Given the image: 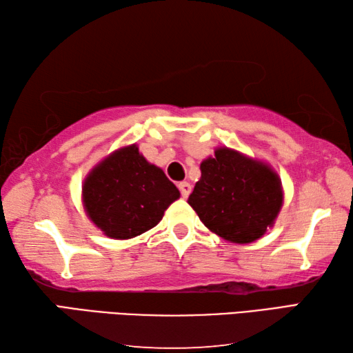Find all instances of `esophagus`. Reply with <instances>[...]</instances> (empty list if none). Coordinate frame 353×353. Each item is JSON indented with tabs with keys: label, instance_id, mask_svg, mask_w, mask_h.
I'll return each mask as SVG.
<instances>
[{
	"label": "esophagus",
	"instance_id": "34e87169",
	"mask_svg": "<svg viewBox=\"0 0 353 353\" xmlns=\"http://www.w3.org/2000/svg\"><path fill=\"white\" fill-rule=\"evenodd\" d=\"M178 189H179V192H181V195L184 196V198H187L190 195V192H192V185H190V183H187V181H181L178 184Z\"/></svg>",
	"mask_w": 353,
	"mask_h": 353
}]
</instances>
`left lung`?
<instances>
[{
  "label": "left lung",
  "instance_id": "left-lung-1",
  "mask_svg": "<svg viewBox=\"0 0 353 353\" xmlns=\"http://www.w3.org/2000/svg\"><path fill=\"white\" fill-rule=\"evenodd\" d=\"M187 203L212 233L251 243L274 225L283 204L282 181L267 163L218 148L201 163V178Z\"/></svg>",
  "mask_w": 353,
  "mask_h": 353
}]
</instances>
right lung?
<instances>
[{"instance_id":"add662e5","label":"right lung","mask_w":353,"mask_h":353,"mask_svg":"<svg viewBox=\"0 0 353 353\" xmlns=\"http://www.w3.org/2000/svg\"><path fill=\"white\" fill-rule=\"evenodd\" d=\"M178 198L176 185L137 145L103 158L82 185L86 214L111 239H131L154 228Z\"/></svg>"}]
</instances>
